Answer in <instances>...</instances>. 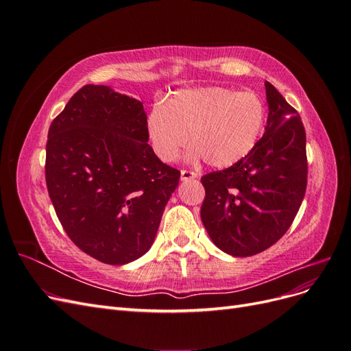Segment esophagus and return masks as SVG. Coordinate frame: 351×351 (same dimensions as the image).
Returning a JSON list of instances; mask_svg holds the SVG:
<instances>
[{"mask_svg": "<svg viewBox=\"0 0 351 351\" xmlns=\"http://www.w3.org/2000/svg\"><path fill=\"white\" fill-rule=\"evenodd\" d=\"M197 174L193 171H187V169H182V182H189V180L196 178Z\"/></svg>", "mask_w": 351, "mask_h": 351, "instance_id": "obj_1", "label": "esophagus"}]
</instances>
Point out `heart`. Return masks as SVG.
Here are the masks:
<instances>
[{
  "mask_svg": "<svg viewBox=\"0 0 351 351\" xmlns=\"http://www.w3.org/2000/svg\"><path fill=\"white\" fill-rule=\"evenodd\" d=\"M265 120V105L252 90L234 92L219 86L182 89L151 110L147 133L164 162L174 161L190 142V161L204 158L210 167L228 168L253 151Z\"/></svg>",
  "mask_w": 351,
  "mask_h": 351,
  "instance_id": "heart-1",
  "label": "heart"
}]
</instances>
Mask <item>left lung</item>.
<instances>
[{
  "label": "left lung",
  "instance_id": "left-lung-1",
  "mask_svg": "<svg viewBox=\"0 0 351 351\" xmlns=\"http://www.w3.org/2000/svg\"><path fill=\"white\" fill-rule=\"evenodd\" d=\"M268 120L262 139L240 162L202 177L200 218L215 246L246 258L290 228L307 183L306 133L300 115L265 82Z\"/></svg>",
  "mask_w": 351,
  "mask_h": 351
}]
</instances>
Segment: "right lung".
<instances>
[{
  "mask_svg": "<svg viewBox=\"0 0 351 351\" xmlns=\"http://www.w3.org/2000/svg\"><path fill=\"white\" fill-rule=\"evenodd\" d=\"M143 104L86 84L51 123L45 178L57 217L89 256L130 263L151 249L180 171L147 145Z\"/></svg>",
  "mask_w": 351,
  "mask_h": 351,
  "instance_id": "obj_1",
  "label": "right lung"
}]
</instances>
